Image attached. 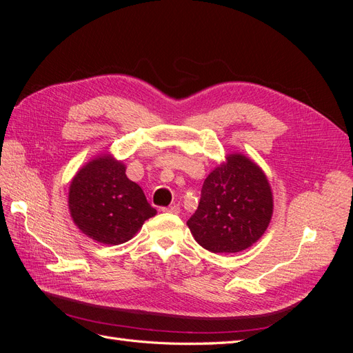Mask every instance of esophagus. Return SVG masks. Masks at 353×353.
Listing matches in <instances>:
<instances>
[{
	"label": "esophagus",
	"instance_id": "esophagus-1",
	"mask_svg": "<svg viewBox=\"0 0 353 353\" xmlns=\"http://www.w3.org/2000/svg\"><path fill=\"white\" fill-rule=\"evenodd\" d=\"M162 210H163V212H168V213H179L181 209H179V206H175V205H174V206H169V208H163Z\"/></svg>",
	"mask_w": 353,
	"mask_h": 353
}]
</instances>
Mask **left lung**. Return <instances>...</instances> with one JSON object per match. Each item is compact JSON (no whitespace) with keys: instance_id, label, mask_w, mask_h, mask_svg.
I'll return each mask as SVG.
<instances>
[{"instance_id":"left-lung-1","label":"left lung","mask_w":353,"mask_h":353,"mask_svg":"<svg viewBox=\"0 0 353 353\" xmlns=\"http://www.w3.org/2000/svg\"><path fill=\"white\" fill-rule=\"evenodd\" d=\"M274 196L262 168L230 153L203 183L196 213L187 222L194 240L213 253L249 249L268 228Z\"/></svg>"}]
</instances>
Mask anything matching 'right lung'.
I'll return each instance as SVG.
<instances>
[{
	"instance_id": "right-lung-1",
	"label": "right lung",
	"mask_w": 353,
	"mask_h": 353,
	"mask_svg": "<svg viewBox=\"0 0 353 353\" xmlns=\"http://www.w3.org/2000/svg\"><path fill=\"white\" fill-rule=\"evenodd\" d=\"M110 153L92 157L70 181L68 205L74 225L91 240L117 245L131 240L156 215L141 187Z\"/></svg>"
}]
</instances>
